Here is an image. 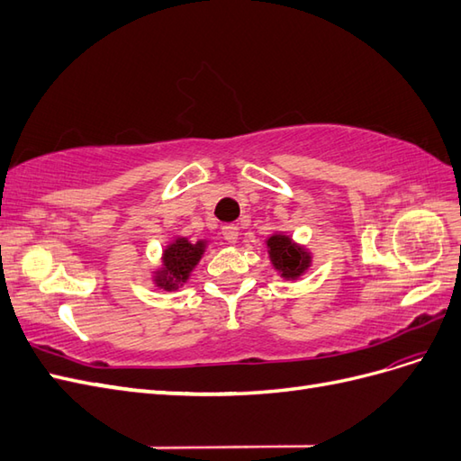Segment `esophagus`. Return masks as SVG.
Here are the masks:
<instances>
[{"instance_id":"34e87169","label":"esophagus","mask_w":461,"mask_h":461,"mask_svg":"<svg viewBox=\"0 0 461 461\" xmlns=\"http://www.w3.org/2000/svg\"><path fill=\"white\" fill-rule=\"evenodd\" d=\"M222 236H225V240L234 244L239 240V227L236 225H222Z\"/></svg>"}]
</instances>
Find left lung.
I'll return each instance as SVG.
<instances>
[{
  "label": "left lung",
  "instance_id": "1",
  "mask_svg": "<svg viewBox=\"0 0 461 461\" xmlns=\"http://www.w3.org/2000/svg\"><path fill=\"white\" fill-rule=\"evenodd\" d=\"M267 254L273 267L281 273L286 281H296L312 267V254L298 246L288 234L275 232L267 239Z\"/></svg>",
  "mask_w": 461,
  "mask_h": 461
}]
</instances>
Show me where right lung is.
Here are the masks:
<instances>
[{
	"instance_id": "1",
	"label": "right lung",
	"mask_w": 461,
	"mask_h": 461,
	"mask_svg": "<svg viewBox=\"0 0 461 461\" xmlns=\"http://www.w3.org/2000/svg\"><path fill=\"white\" fill-rule=\"evenodd\" d=\"M205 246V240L192 244L185 236H176L163 249L161 267L153 273V283H156V286L163 290H176L178 286H183L188 281L194 267L200 263Z\"/></svg>"
}]
</instances>
